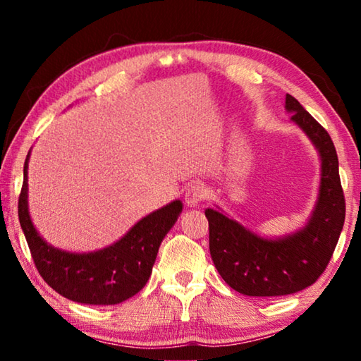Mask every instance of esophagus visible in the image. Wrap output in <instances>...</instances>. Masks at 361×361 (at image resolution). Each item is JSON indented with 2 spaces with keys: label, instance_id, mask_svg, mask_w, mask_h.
I'll return each mask as SVG.
<instances>
[{
  "label": "esophagus",
  "instance_id": "1",
  "mask_svg": "<svg viewBox=\"0 0 361 361\" xmlns=\"http://www.w3.org/2000/svg\"><path fill=\"white\" fill-rule=\"evenodd\" d=\"M207 195V188L202 185V183H195V185H191L185 192V202L188 207H195L197 204L202 202Z\"/></svg>",
  "mask_w": 361,
  "mask_h": 361
}]
</instances>
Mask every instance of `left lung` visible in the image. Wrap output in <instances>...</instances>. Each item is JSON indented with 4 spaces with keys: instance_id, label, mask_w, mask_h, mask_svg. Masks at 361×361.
Returning a JSON list of instances; mask_svg holds the SVG:
<instances>
[{
    "instance_id": "1",
    "label": "left lung",
    "mask_w": 361,
    "mask_h": 361,
    "mask_svg": "<svg viewBox=\"0 0 361 361\" xmlns=\"http://www.w3.org/2000/svg\"><path fill=\"white\" fill-rule=\"evenodd\" d=\"M285 103L291 121L307 133L322 157L319 202L310 221L296 234L267 240L223 213L205 210L213 264L231 288L247 296L291 295L315 283L344 226L345 199L333 140L295 97L286 94Z\"/></svg>"
}]
</instances>
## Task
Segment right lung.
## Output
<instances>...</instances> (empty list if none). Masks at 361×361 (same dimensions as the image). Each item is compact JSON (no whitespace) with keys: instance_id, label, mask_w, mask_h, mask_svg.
<instances>
[{"instance_id":"1","label":"right lung","mask_w":361,"mask_h":361,"mask_svg":"<svg viewBox=\"0 0 361 361\" xmlns=\"http://www.w3.org/2000/svg\"><path fill=\"white\" fill-rule=\"evenodd\" d=\"M30 156V152H28ZM28 156L19 195V221L39 276L59 295L75 302L119 304L143 288L151 276L159 245L175 224L183 204L173 200L133 226L114 245L94 253H68L41 239L27 202Z\"/></svg>"}]
</instances>
